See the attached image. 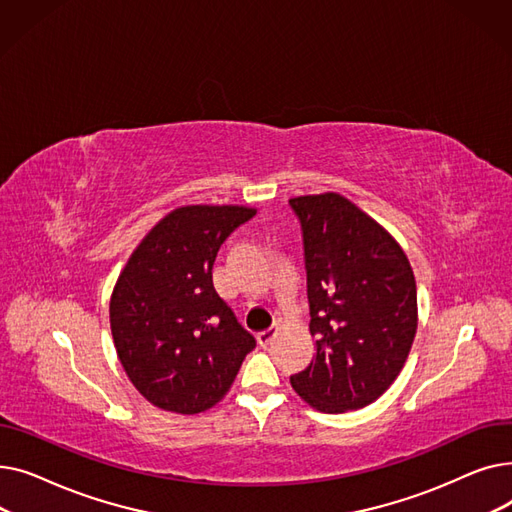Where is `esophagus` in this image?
Listing matches in <instances>:
<instances>
[{"instance_id":"obj_1","label":"esophagus","mask_w":512,"mask_h":512,"mask_svg":"<svg viewBox=\"0 0 512 512\" xmlns=\"http://www.w3.org/2000/svg\"><path fill=\"white\" fill-rule=\"evenodd\" d=\"M276 336H278V328H267V330H263V332L257 334V340H259L261 346H267Z\"/></svg>"}]
</instances>
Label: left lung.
Returning <instances> with one entry per match:
<instances>
[{
    "label": "left lung",
    "mask_w": 512,
    "mask_h": 512,
    "mask_svg": "<svg viewBox=\"0 0 512 512\" xmlns=\"http://www.w3.org/2000/svg\"><path fill=\"white\" fill-rule=\"evenodd\" d=\"M305 240L315 357L290 384L309 407L346 413L378 400L417 334V284L407 253L340 193L292 197Z\"/></svg>",
    "instance_id": "left-lung-1"
}]
</instances>
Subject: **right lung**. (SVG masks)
<instances>
[{
  "label": "right lung",
  "mask_w": 512,
  "mask_h": 512,
  "mask_svg": "<svg viewBox=\"0 0 512 512\" xmlns=\"http://www.w3.org/2000/svg\"><path fill=\"white\" fill-rule=\"evenodd\" d=\"M257 213L247 205H182L122 267L110 328L132 386L153 407L197 415L228 394L255 338L213 288L222 242Z\"/></svg>",
  "instance_id": "add662e5"
}]
</instances>
